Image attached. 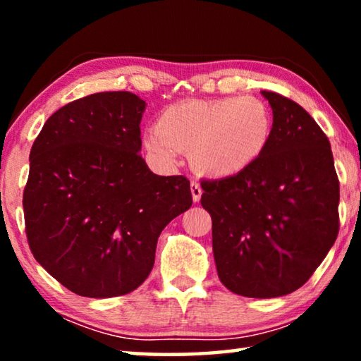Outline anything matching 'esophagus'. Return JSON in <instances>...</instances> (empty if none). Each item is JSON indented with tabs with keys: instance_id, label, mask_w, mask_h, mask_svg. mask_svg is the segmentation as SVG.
Instances as JSON below:
<instances>
[{
	"instance_id": "obj_1",
	"label": "esophagus",
	"mask_w": 361,
	"mask_h": 361,
	"mask_svg": "<svg viewBox=\"0 0 361 361\" xmlns=\"http://www.w3.org/2000/svg\"><path fill=\"white\" fill-rule=\"evenodd\" d=\"M191 192H192L194 202H199L200 197H202V188H200V185L195 180L191 181Z\"/></svg>"
}]
</instances>
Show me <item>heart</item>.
Returning a JSON list of instances; mask_svg holds the SVG:
<instances>
[{
  "label": "heart",
  "mask_w": 361,
  "mask_h": 361,
  "mask_svg": "<svg viewBox=\"0 0 361 361\" xmlns=\"http://www.w3.org/2000/svg\"><path fill=\"white\" fill-rule=\"evenodd\" d=\"M272 113L256 97L188 100L167 106L146 148L164 161L191 152L192 166L207 175L232 176L255 166L272 138Z\"/></svg>",
  "instance_id": "1"
}]
</instances>
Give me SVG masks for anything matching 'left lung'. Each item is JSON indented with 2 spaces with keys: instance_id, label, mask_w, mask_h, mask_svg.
Returning <instances> with one entry per match:
<instances>
[{
  "instance_id": "1",
  "label": "left lung",
  "mask_w": 361,
  "mask_h": 361,
  "mask_svg": "<svg viewBox=\"0 0 361 361\" xmlns=\"http://www.w3.org/2000/svg\"><path fill=\"white\" fill-rule=\"evenodd\" d=\"M272 106L267 149L243 172L202 180L218 277L247 298H277L312 277L339 232V180L329 140L302 106L262 90Z\"/></svg>"
}]
</instances>
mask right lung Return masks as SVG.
<instances>
[{"mask_svg":"<svg viewBox=\"0 0 361 361\" xmlns=\"http://www.w3.org/2000/svg\"><path fill=\"white\" fill-rule=\"evenodd\" d=\"M145 106L126 90L82 97L46 121L30 151V250L79 296L137 290L162 229L192 205L186 176L152 173L138 152Z\"/></svg>","mask_w":361,"mask_h":361,"instance_id":"add662e5","label":"right lung"}]
</instances>
